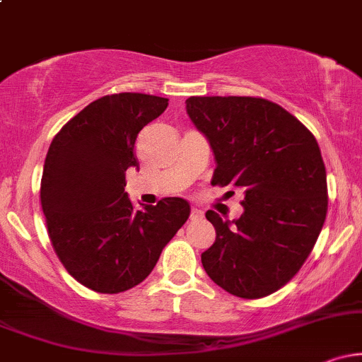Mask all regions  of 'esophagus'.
Segmentation results:
<instances>
[{"label": "esophagus", "mask_w": 362, "mask_h": 362, "mask_svg": "<svg viewBox=\"0 0 362 362\" xmlns=\"http://www.w3.org/2000/svg\"><path fill=\"white\" fill-rule=\"evenodd\" d=\"M204 213H202V209H199V207H192V211H190V219L195 221V219H201Z\"/></svg>", "instance_id": "obj_1"}]
</instances>
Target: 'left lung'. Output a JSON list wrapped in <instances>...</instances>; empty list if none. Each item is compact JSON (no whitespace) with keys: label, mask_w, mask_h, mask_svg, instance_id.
Wrapping results in <instances>:
<instances>
[{"label":"left lung","mask_w":362,"mask_h":362,"mask_svg":"<svg viewBox=\"0 0 362 362\" xmlns=\"http://www.w3.org/2000/svg\"><path fill=\"white\" fill-rule=\"evenodd\" d=\"M185 109L214 153L213 185L243 190V214L207 211L216 242L201 255L207 276L245 300L294 277L327 216V172L315 136L277 103L255 97H190Z\"/></svg>","instance_id":"8db88e82"}]
</instances>
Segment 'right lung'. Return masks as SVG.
<instances>
[{
    "label": "right lung",
    "instance_id": "right-lung-1",
    "mask_svg": "<svg viewBox=\"0 0 362 362\" xmlns=\"http://www.w3.org/2000/svg\"><path fill=\"white\" fill-rule=\"evenodd\" d=\"M167 107L168 98L155 95H107L74 115L49 146L40 184L49 238L66 271L97 293L143 282L189 219L185 199L136 211L124 190L126 172L139 167V131Z\"/></svg>",
    "mask_w": 362,
    "mask_h": 362
}]
</instances>
